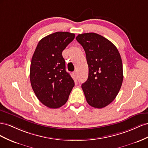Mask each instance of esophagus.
Masks as SVG:
<instances>
[{
  "mask_svg": "<svg viewBox=\"0 0 148 148\" xmlns=\"http://www.w3.org/2000/svg\"><path fill=\"white\" fill-rule=\"evenodd\" d=\"M73 74H74V77H75V78H77V71H75Z\"/></svg>",
  "mask_w": 148,
  "mask_h": 148,
  "instance_id": "esophagus-1",
  "label": "esophagus"
}]
</instances>
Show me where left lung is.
<instances>
[{
  "instance_id": "1",
  "label": "left lung",
  "mask_w": 148,
  "mask_h": 148,
  "mask_svg": "<svg viewBox=\"0 0 148 148\" xmlns=\"http://www.w3.org/2000/svg\"><path fill=\"white\" fill-rule=\"evenodd\" d=\"M76 40L86 54L88 79L82 84L87 103L102 108L116 98L123 79V64L116 46L95 33L79 34Z\"/></svg>"
}]
</instances>
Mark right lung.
I'll return each mask as SVG.
<instances>
[{"instance_id": "add662e5", "label": "right lung", "mask_w": 148, "mask_h": 148, "mask_svg": "<svg viewBox=\"0 0 148 148\" xmlns=\"http://www.w3.org/2000/svg\"><path fill=\"white\" fill-rule=\"evenodd\" d=\"M75 38L74 33L58 32L42 38L33 54L29 79L40 102L51 108H60L68 100L74 81L66 71L62 52Z\"/></svg>"}]
</instances>
